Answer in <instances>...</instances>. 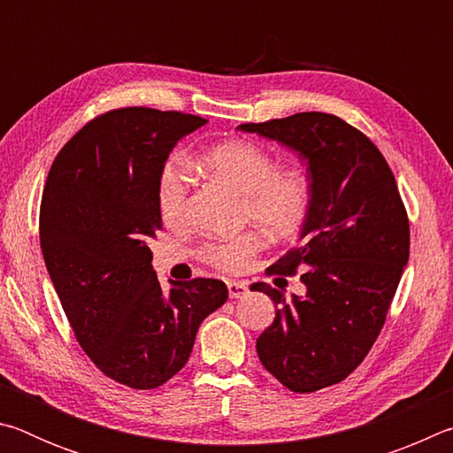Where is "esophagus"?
<instances>
[{"instance_id":"34e87169","label":"esophagus","mask_w":453,"mask_h":453,"mask_svg":"<svg viewBox=\"0 0 453 453\" xmlns=\"http://www.w3.org/2000/svg\"><path fill=\"white\" fill-rule=\"evenodd\" d=\"M227 294L232 300H237V297H243L248 294V286L243 281H227Z\"/></svg>"}]
</instances>
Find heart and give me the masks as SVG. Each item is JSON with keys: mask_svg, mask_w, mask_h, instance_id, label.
I'll list each match as a JSON object with an SVG mask.
<instances>
[{"mask_svg": "<svg viewBox=\"0 0 453 453\" xmlns=\"http://www.w3.org/2000/svg\"><path fill=\"white\" fill-rule=\"evenodd\" d=\"M213 180L242 196V218L254 221L267 235L283 240L297 234L311 210V188L297 167H280L270 151L256 143L232 140L213 145L199 157ZM157 210L165 224L180 226L188 213L189 173L180 157H172L157 175ZM264 248V235L248 229L199 250L205 264L221 272H240Z\"/></svg>", "mask_w": 453, "mask_h": 453, "instance_id": "obj_1", "label": "heart"}]
</instances>
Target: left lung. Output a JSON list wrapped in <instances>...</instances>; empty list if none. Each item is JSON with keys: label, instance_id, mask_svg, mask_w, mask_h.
Returning <instances> with one entry per match:
<instances>
[{"label": "left lung", "instance_id": "left-lung-1", "mask_svg": "<svg viewBox=\"0 0 453 453\" xmlns=\"http://www.w3.org/2000/svg\"><path fill=\"white\" fill-rule=\"evenodd\" d=\"M300 151L311 210L294 250L267 275H296L305 294L286 300L257 281L275 319L257 337L259 362L289 392L310 394L346 380L370 354L410 257V219L392 170L375 143L321 111L242 124Z\"/></svg>", "mask_w": 453, "mask_h": 453}]
</instances>
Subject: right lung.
I'll use <instances>...</instances> for the list:
<instances>
[{
    "instance_id": "add662e5",
    "label": "right lung",
    "mask_w": 453,
    "mask_h": 453,
    "mask_svg": "<svg viewBox=\"0 0 453 453\" xmlns=\"http://www.w3.org/2000/svg\"><path fill=\"white\" fill-rule=\"evenodd\" d=\"M199 116L119 107L88 121L51 164L40 208L45 267L75 340L107 378L134 389L172 380L197 327L227 300L224 281L159 283L157 175Z\"/></svg>"
}]
</instances>
